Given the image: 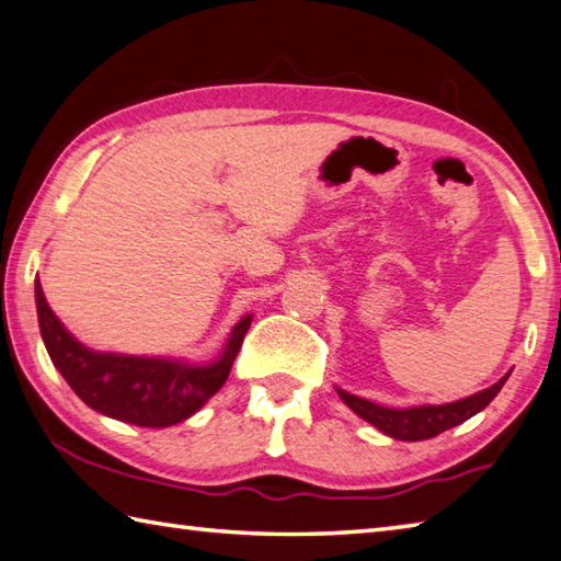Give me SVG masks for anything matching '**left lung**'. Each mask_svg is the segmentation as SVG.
I'll use <instances>...</instances> for the list:
<instances>
[{"mask_svg": "<svg viewBox=\"0 0 561 561\" xmlns=\"http://www.w3.org/2000/svg\"><path fill=\"white\" fill-rule=\"evenodd\" d=\"M508 375L499 379L493 387L474 393V397L443 403V405H413V409H387V405L359 399L355 393H347L343 389H337V393L340 399H343L350 409L359 415V419H365L367 423L379 427L381 433H387L389 437H397V440L415 443V440H427V437L440 435L449 431V427L465 423L479 411H484L486 405L496 399V393L501 391L503 383H506Z\"/></svg>", "mask_w": 561, "mask_h": 561, "instance_id": "1", "label": "left lung"}]
</instances>
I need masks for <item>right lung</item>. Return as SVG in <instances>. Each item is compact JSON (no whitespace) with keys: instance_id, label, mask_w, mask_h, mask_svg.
<instances>
[{"instance_id":"1","label":"right lung","mask_w":561,"mask_h":561,"mask_svg":"<svg viewBox=\"0 0 561 561\" xmlns=\"http://www.w3.org/2000/svg\"><path fill=\"white\" fill-rule=\"evenodd\" d=\"M41 337L53 365L90 409L140 427H168L194 415L224 387L252 316L240 318L211 365L182 359L96 353L65 331L36 279Z\"/></svg>"}]
</instances>
